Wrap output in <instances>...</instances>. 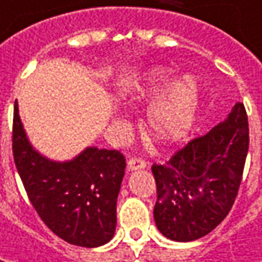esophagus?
<instances>
[{"mask_svg":"<svg viewBox=\"0 0 262 262\" xmlns=\"http://www.w3.org/2000/svg\"><path fill=\"white\" fill-rule=\"evenodd\" d=\"M127 166L130 170H136V169H144L146 166L145 160H142L141 157H132L130 160L127 162Z\"/></svg>","mask_w":262,"mask_h":262,"instance_id":"34e87169","label":"esophagus"}]
</instances>
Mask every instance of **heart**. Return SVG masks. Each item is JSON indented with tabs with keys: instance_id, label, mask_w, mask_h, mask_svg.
Returning a JSON list of instances; mask_svg holds the SVG:
<instances>
[{
	"instance_id": "b5f03b06",
	"label": "heart",
	"mask_w": 262,
	"mask_h": 262,
	"mask_svg": "<svg viewBox=\"0 0 262 262\" xmlns=\"http://www.w3.org/2000/svg\"><path fill=\"white\" fill-rule=\"evenodd\" d=\"M172 81L167 71L151 72L146 84L139 89L141 96L160 93ZM199 87L191 77H182L162 98L156 100L146 117L148 130L160 142H175L184 138L191 129L199 108Z\"/></svg>"
}]
</instances>
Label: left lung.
Listing matches in <instances>:
<instances>
[{
  "label": "left lung",
  "mask_w": 262,
  "mask_h": 262,
  "mask_svg": "<svg viewBox=\"0 0 262 262\" xmlns=\"http://www.w3.org/2000/svg\"><path fill=\"white\" fill-rule=\"evenodd\" d=\"M249 148L245 105L206 135L151 170L157 185L154 221L163 236L191 242L209 234L231 210L242 182Z\"/></svg>",
  "instance_id": "obj_1"
}]
</instances>
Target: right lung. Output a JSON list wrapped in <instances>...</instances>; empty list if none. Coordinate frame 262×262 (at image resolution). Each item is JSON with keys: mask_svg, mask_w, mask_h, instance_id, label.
<instances>
[{"mask_svg": "<svg viewBox=\"0 0 262 262\" xmlns=\"http://www.w3.org/2000/svg\"><path fill=\"white\" fill-rule=\"evenodd\" d=\"M13 157L29 202L56 236L83 248L113 238L126 169L120 151L89 146L70 162L49 160L28 141L14 102Z\"/></svg>", "mask_w": 262, "mask_h": 262, "instance_id": "1", "label": "right lung"}]
</instances>
